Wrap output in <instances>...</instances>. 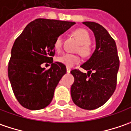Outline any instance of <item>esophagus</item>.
I'll list each match as a JSON object with an SVG mask.
<instances>
[{
    "mask_svg": "<svg viewBox=\"0 0 131 131\" xmlns=\"http://www.w3.org/2000/svg\"><path fill=\"white\" fill-rule=\"evenodd\" d=\"M70 71H71V69H70V67H67V72H70Z\"/></svg>",
    "mask_w": 131,
    "mask_h": 131,
    "instance_id": "34e87169",
    "label": "esophagus"
}]
</instances>
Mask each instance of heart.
Here are the masks:
<instances>
[{"label": "heart", "mask_w": 131, "mask_h": 131, "mask_svg": "<svg viewBox=\"0 0 131 131\" xmlns=\"http://www.w3.org/2000/svg\"><path fill=\"white\" fill-rule=\"evenodd\" d=\"M73 35L76 38L78 42L81 44L79 48H78L79 53L84 57L89 56L92 53V48L89 44L90 36L88 31L83 28H78L73 32ZM53 46L56 50L59 51L61 50L62 46L61 37H58L55 39ZM56 60L57 61L64 64L67 67H72L76 64H78L80 61V59L78 56L70 53H64L59 56Z\"/></svg>", "instance_id": "1"}]
</instances>
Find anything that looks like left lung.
Segmentation results:
<instances>
[{
    "label": "left lung",
    "instance_id": "8db88e82",
    "mask_svg": "<svg viewBox=\"0 0 131 131\" xmlns=\"http://www.w3.org/2000/svg\"><path fill=\"white\" fill-rule=\"evenodd\" d=\"M94 33L96 48L81 66L88 70L84 73L78 69L70 72L74 77L71 97L74 103L86 110H93L105 104L117 86L119 59L117 45L104 27L94 22H83Z\"/></svg>",
    "mask_w": 131,
    "mask_h": 131
}]
</instances>
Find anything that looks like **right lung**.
Listing matches in <instances>:
<instances>
[{"label": "right lung", "instance_id": "right-lung-1", "mask_svg": "<svg viewBox=\"0 0 131 131\" xmlns=\"http://www.w3.org/2000/svg\"><path fill=\"white\" fill-rule=\"evenodd\" d=\"M74 22L39 18L28 23L14 42L8 66V76L21 105L30 110L45 108L52 101L55 89L67 72L64 64L53 63L55 39ZM51 64L45 70L43 63Z\"/></svg>", "mask_w": 131, "mask_h": 131}]
</instances>
